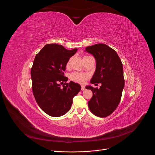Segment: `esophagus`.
<instances>
[{
  "label": "esophagus",
  "instance_id": "esophagus-1",
  "mask_svg": "<svg viewBox=\"0 0 155 155\" xmlns=\"http://www.w3.org/2000/svg\"><path fill=\"white\" fill-rule=\"evenodd\" d=\"M81 91L85 90V86H84V85H81Z\"/></svg>",
  "mask_w": 155,
  "mask_h": 155
}]
</instances>
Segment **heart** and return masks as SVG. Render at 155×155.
<instances>
[{
	"instance_id": "b5f03b06",
	"label": "heart",
	"mask_w": 155,
	"mask_h": 155,
	"mask_svg": "<svg viewBox=\"0 0 155 155\" xmlns=\"http://www.w3.org/2000/svg\"><path fill=\"white\" fill-rule=\"evenodd\" d=\"M85 57V56H84ZM71 60L69 59V61L67 63V67H69L70 64H71ZM87 75L83 74V73H80V72H74L70 75V79L75 82L78 83H84L87 78Z\"/></svg>"
}]
</instances>
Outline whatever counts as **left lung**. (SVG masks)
<instances>
[{
    "label": "left lung",
    "instance_id": "8db88e82",
    "mask_svg": "<svg viewBox=\"0 0 155 155\" xmlns=\"http://www.w3.org/2000/svg\"><path fill=\"white\" fill-rule=\"evenodd\" d=\"M85 51L93 54L96 61L91 83L102 84L99 89L86 86V89L91 90L93 94L88 107L96 116L106 117L114 112L121 98L124 86L123 64L117 52L105 44L89 46Z\"/></svg>",
    "mask_w": 155,
    "mask_h": 155
}]
</instances>
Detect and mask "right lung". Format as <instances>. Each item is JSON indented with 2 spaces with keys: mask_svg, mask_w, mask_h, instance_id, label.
Wrapping results in <instances>:
<instances>
[{
  "mask_svg": "<svg viewBox=\"0 0 155 155\" xmlns=\"http://www.w3.org/2000/svg\"><path fill=\"white\" fill-rule=\"evenodd\" d=\"M77 51L47 44L35 57L31 71L32 92L38 106L50 116L59 117L67 113L81 90L78 83H66L68 78L64 75L68 62Z\"/></svg>",
  "mask_w": 155,
  "mask_h": 155,
  "instance_id": "1",
  "label": "right lung"
}]
</instances>
